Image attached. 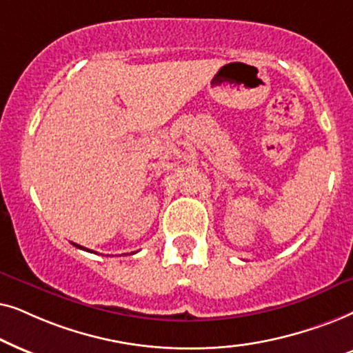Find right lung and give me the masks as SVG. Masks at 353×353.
I'll use <instances>...</instances> for the list:
<instances>
[{"label":"right lung","instance_id":"obj_1","mask_svg":"<svg viewBox=\"0 0 353 353\" xmlns=\"http://www.w3.org/2000/svg\"><path fill=\"white\" fill-rule=\"evenodd\" d=\"M72 245H75L77 248H82V250H87V248H83V247H81V245H77V243H72ZM87 252H90V250H87Z\"/></svg>","mask_w":353,"mask_h":353}]
</instances>
